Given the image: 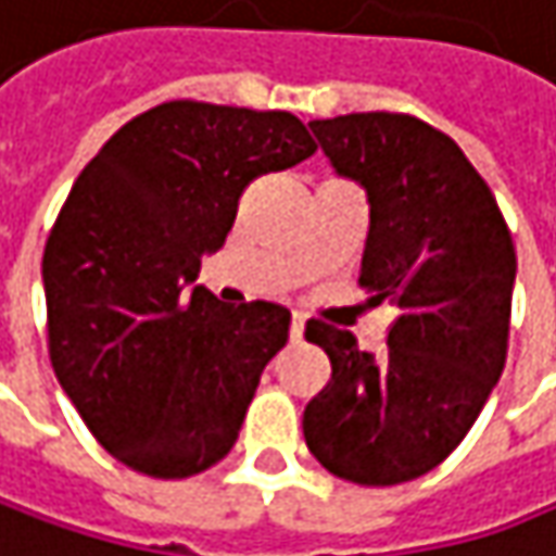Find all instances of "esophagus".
<instances>
[{
	"instance_id": "obj_1",
	"label": "esophagus",
	"mask_w": 556,
	"mask_h": 556,
	"mask_svg": "<svg viewBox=\"0 0 556 556\" xmlns=\"http://www.w3.org/2000/svg\"><path fill=\"white\" fill-rule=\"evenodd\" d=\"M303 323H306L303 313H294V316H291V341H300V338H303Z\"/></svg>"
}]
</instances>
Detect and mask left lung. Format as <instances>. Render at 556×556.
<instances>
[{
	"instance_id": "left-lung-1",
	"label": "left lung",
	"mask_w": 556,
	"mask_h": 556,
	"mask_svg": "<svg viewBox=\"0 0 556 556\" xmlns=\"http://www.w3.org/2000/svg\"><path fill=\"white\" fill-rule=\"evenodd\" d=\"M341 177L367 189L357 285L399 316L370 357L354 336L306 323L332 377L303 412L316 462L351 484L389 488L456 450L503 374L516 281L513 233L456 141L408 113L313 119Z\"/></svg>"
}]
</instances>
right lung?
Segmentation results:
<instances>
[{
	"instance_id": "add662e5",
	"label": "right lung",
	"mask_w": 556,
	"mask_h": 556,
	"mask_svg": "<svg viewBox=\"0 0 556 556\" xmlns=\"http://www.w3.org/2000/svg\"><path fill=\"white\" fill-rule=\"evenodd\" d=\"M313 151L294 113L167 100L75 179L43 250L47 344L65 395L126 468L170 481L233 450L291 313L220 303L192 281L243 189Z\"/></svg>"
}]
</instances>
